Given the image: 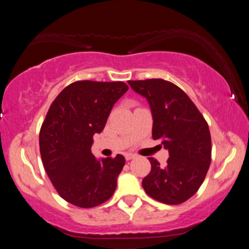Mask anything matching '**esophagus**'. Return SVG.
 <instances>
[{
	"instance_id": "34e87169",
	"label": "esophagus",
	"mask_w": 249,
	"mask_h": 249,
	"mask_svg": "<svg viewBox=\"0 0 249 249\" xmlns=\"http://www.w3.org/2000/svg\"><path fill=\"white\" fill-rule=\"evenodd\" d=\"M135 158V155H132V153H126L125 155V159L126 160H132Z\"/></svg>"
}]
</instances>
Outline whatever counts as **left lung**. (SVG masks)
Instances as JSON below:
<instances>
[{
    "label": "left lung",
    "mask_w": 249,
    "mask_h": 249,
    "mask_svg": "<svg viewBox=\"0 0 249 249\" xmlns=\"http://www.w3.org/2000/svg\"><path fill=\"white\" fill-rule=\"evenodd\" d=\"M146 98L153 117L152 138L169 151L166 166L149 158L151 171L142 180L145 193L164 204H180L198 191L211 163V135L205 118L191 98L163 79L131 81Z\"/></svg>",
    "instance_id": "left-lung-1"
}]
</instances>
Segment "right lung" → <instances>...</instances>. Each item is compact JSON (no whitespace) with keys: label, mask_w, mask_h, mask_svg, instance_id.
I'll list each match as a JSON object with an SVG mask.
<instances>
[{"label":"right lung","mask_w":249,"mask_h":249,"mask_svg":"<svg viewBox=\"0 0 249 249\" xmlns=\"http://www.w3.org/2000/svg\"><path fill=\"white\" fill-rule=\"evenodd\" d=\"M128 90L126 83L82 80L65 87L39 132L45 170L62 198L79 208H93L113 196L125 158L97 160L91 152L115 103Z\"/></svg>","instance_id":"add662e5"}]
</instances>
